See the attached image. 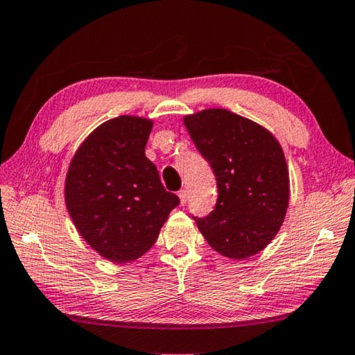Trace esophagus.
<instances>
[{
  "label": "esophagus",
  "mask_w": 355,
  "mask_h": 355,
  "mask_svg": "<svg viewBox=\"0 0 355 355\" xmlns=\"http://www.w3.org/2000/svg\"><path fill=\"white\" fill-rule=\"evenodd\" d=\"M179 199H180V205H185L187 200H189V191L180 190L179 191Z\"/></svg>",
  "instance_id": "obj_1"
}]
</instances>
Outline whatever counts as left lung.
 I'll return each mask as SVG.
<instances>
[{
	"mask_svg": "<svg viewBox=\"0 0 355 355\" xmlns=\"http://www.w3.org/2000/svg\"><path fill=\"white\" fill-rule=\"evenodd\" d=\"M184 125L216 176L218 200L195 218L220 255L245 259L275 238L289 205V170L278 140L263 126L223 108L185 116Z\"/></svg>",
	"mask_w": 355,
	"mask_h": 355,
	"instance_id": "left-lung-1",
	"label": "left lung"
}]
</instances>
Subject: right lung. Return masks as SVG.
Segmentation results:
<instances>
[{
    "instance_id": "right-lung-1",
    "label": "right lung",
    "mask_w": 355,
    "mask_h": 355,
    "mask_svg": "<svg viewBox=\"0 0 355 355\" xmlns=\"http://www.w3.org/2000/svg\"><path fill=\"white\" fill-rule=\"evenodd\" d=\"M153 120L120 116L102 123L73 155L64 202L77 230L112 263L142 257L179 205L145 156Z\"/></svg>"
}]
</instances>
